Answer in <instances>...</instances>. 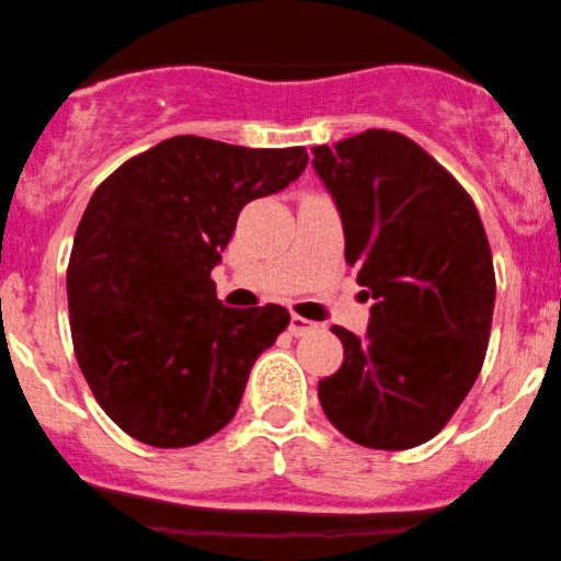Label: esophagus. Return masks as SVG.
Returning <instances> with one entry per match:
<instances>
[{
    "label": "esophagus",
    "instance_id": "esophagus-1",
    "mask_svg": "<svg viewBox=\"0 0 561 561\" xmlns=\"http://www.w3.org/2000/svg\"><path fill=\"white\" fill-rule=\"evenodd\" d=\"M314 322H309V319L298 317V314H290V322H288V332L294 334V337H301V334H307L314 330Z\"/></svg>",
    "mask_w": 561,
    "mask_h": 561
}]
</instances>
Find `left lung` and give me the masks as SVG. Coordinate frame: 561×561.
<instances>
[{"mask_svg":"<svg viewBox=\"0 0 561 561\" xmlns=\"http://www.w3.org/2000/svg\"><path fill=\"white\" fill-rule=\"evenodd\" d=\"M337 203L345 260L374 298L366 337L345 347L319 404L345 438L404 450L438 435L474 387L490 343L494 267L471 195L397 130L314 147Z\"/></svg>","mask_w":561,"mask_h":561,"instance_id":"left-lung-1","label":"left lung"}]
</instances>
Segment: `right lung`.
<instances>
[{
    "label": "right lung",
    "mask_w": 561,
    "mask_h": 561,
    "mask_svg": "<svg viewBox=\"0 0 561 561\" xmlns=\"http://www.w3.org/2000/svg\"><path fill=\"white\" fill-rule=\"evenodd\" d=\"M307 162L304 147L174 136L94 191L67 271L71 343L98 404L130 438L195 446L237 414L252 363L290 314L278 304L224 307L210 271L239 210Z\"/></svg>",
    "instance_id": "add662e5"
}]
</instances>
